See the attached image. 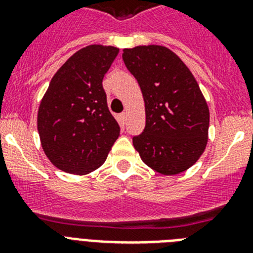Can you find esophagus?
<instances>
[{"mask_svg": "<svg viewBox=\"0 0 253 253\" xmlns=\"http://www.w3.org/2000/svg\"><path fill=\"white\" fill-rule=\"evenodd\" d=\"M120 116H122L123 120H126V113H122L120 114Z\"/></svg>", "mask_w": 253, "mask_h": 253, "instance_id": "esophagus-1", "label": "esophagus"}]
</instances>
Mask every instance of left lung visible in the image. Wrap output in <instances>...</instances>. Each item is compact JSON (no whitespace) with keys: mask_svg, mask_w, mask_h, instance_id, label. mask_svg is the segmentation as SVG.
Instances as JSON below:
<instances>
[{"mask_svg":"<svg viewBox=\"0 0 253 253\" xmlns=\"http://www.w3.org/2000/svg\"><path fill=\"white\" fill-rule=\"evenodd\" d=\"M123 60L139 84L146 128L133 138L147 166L177 175L200 158L208 143L209 107L186 64L162 45L123 50Z\"/></svg>","mask_w":253,"mask_h":253,"instance_id":"obj_1","label":"left lung"}]
</instances>
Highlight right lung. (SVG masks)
Here are the masks:
<instances>
[{"instance_id": "1", "label": "right lung", "mask_w": 253, "mask_h": 253, "mask_svg": "<svg viewBox=\"0 0 253 253\" xmlns=\"http://www.w3.org/2000/svg\"><path fill=\"white\" fill-rule=\"evenodd\" d=\"M119 53L99 44L76 51L57 71L38 111L44 153L55 167L86 175L99 169L120 134L102 87Z\"/></svg>"}]
</instances>
